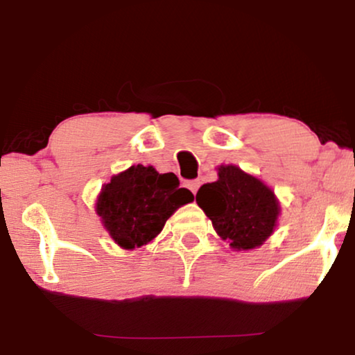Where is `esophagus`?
Returning <instances> with one entry per match:
<instances>
[{
    "label": "esophagus",
    "instance_id": "34e87169",
    "mask_svg": "<svg viewBox=\"0 0 355 355\" xmlns=\"http://www.w3.org/2000/svg\"><path fill=\"white\" fill-rule=\"evenodd\" d=\"M187 187L191 189V192L193 193V196H196L197 191H198V187H200V181H198V179H193V181H189V182H187Z\"/></svg>",
    "mask_w": 355,
    "mask_h": 355
}]
</instances>
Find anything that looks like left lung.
I'll return each mask as SVG.
<instances>
[{"label": "left lung", "mask_w": 355, "mask_h": 355, "mask_svg": "<svg viewBox=\"0 0 355 355\" xmlns=\"http://www.w3.org/2000/svg\"><path fill=\"white\" fill-rule=\"evenodd\" d=\"M196 200L218 234L237 250L263 244L279 215L271 189L232 164L218 168V181L203 184Z\"/></svg>", "instance_id": "left-lung-1"}]
</instances>
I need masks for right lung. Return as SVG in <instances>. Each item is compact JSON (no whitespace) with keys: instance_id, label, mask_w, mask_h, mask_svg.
<instances>
[{"instance_id":"add662e5","label":"right lung","mask_w":355,"mask_h":355,"mask_svg":"<svg viewBox=\"0 0 355 355\" xmlns=\"http://www.w3.org/2000/svg\"><path fill=\"white\" fill-rule=\"evenodd\" d=\"M192 200V192L179 187L174 173L159 174L152 166L137 164L106 184L96 213L114 242L134 249L157 237L168 218Z\"/></svg>"}]
</instances>
